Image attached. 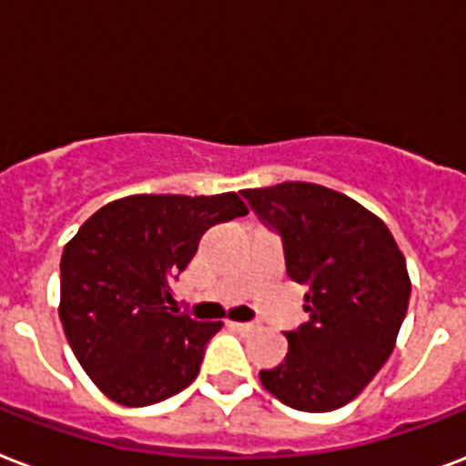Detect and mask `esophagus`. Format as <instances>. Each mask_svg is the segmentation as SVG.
Listing matches in <instances>:
<instances>
[{"instance_id":"1","label":"esophagus","mask_w":466,"mask_h":466,"mask_svg":"<svg viewBox=\"0 0 466 466\" xmlns=\"http://www.w3.org/2000/svg\"><path fill=\"white\" fill-rule=\"evenodd\" d=\"M230 328H233V330H240V333H250L252 328H255V323H236V320H233Z\"/></svg>"}]
</instances>
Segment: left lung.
Masks as SVG:
<instances>
[{
	"instance_id": "obj_1",
	"label": "left lung",
	"mask_w": 466,
	"mask_h": 466,
	"mask_svg": "<svg viewBox=\"0 0 466 466\" xmlns=\"http://www.w3.org/2000/svg\"><path fill=\"white\" fill-rule=\"evenodd\" d=\"M243 199L282 238L287 274L306 287L309 313L284 333V362L259 371V381L291 409H340L394 350L410 297L406 259L384 221L320 184L245 189Z\"/></svg>"
}]
</instances>
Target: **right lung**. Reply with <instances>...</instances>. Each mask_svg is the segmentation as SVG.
I'll return each mask as SVG.
<instances>
[{
	"mask_svg": "<svg viewBox=\"0 0 466 466\" xmlns=\"http://www.w3.org/2000/svg\"><path fill=\"white\" fill-rule=\"evenodd\" d=\"M248 214L236 192L136 194L89 216L60 259V320L96 387L121 406H150L197 380L221 320L169 311L172 282L211 226Z\"/></svg>",
	"mask_w": 466,
	"mask_h": 466,
	"instance_id": "add662e5",
	"label": "right lung"
}]
</instances>
